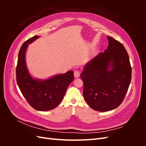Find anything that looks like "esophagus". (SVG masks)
<instances>
[{
	"mask_svg": "<svg viewBox=\"0 0 146 146\" xmlns=\"http://www.w3.org/2000/svg\"><path fill=\"white\" fill-rule=\"evenodd\" d=\"M80 71L79 70H76L74 71V77L76 78H77V77H79V76H80Z\"/></svg>",
	"mask_w": 146,
	"mask_h": 146,
	"instance_id": "esophagus-1",
	"label": "esophagus"
}]
</instances>
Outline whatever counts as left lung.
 I'll list each match as a JSON object with an SVG mask.
<instances>
[{"mask_svg": "<svg viewBox=\"0 0 146 146\" xmlns=\"http://www.w3.org/2000/svg\"><path fill=\"white\" fill-rule=\"evenodd\" d=\"M107 38V49L88 62L80 74L84 99L92 109L102 112L121 104L131 79L129 56L124 46L113 38Z\"/></svg>", "mask_w": 146, "mask_h": 146, "instance_id": "obj_1", "label": "left lung"}]
</instances>
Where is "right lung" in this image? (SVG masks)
Wrapping results in <instances>:
<instances>
[{"mask_svg": "<svg viewBox=\"0 0 146 146\" xmlns=\"http://www.w3.org/2000/svg\"><path fill=\"white\" fill-rule=\"evenodd\" d=\"M38 38L39 36H34L22 45L16 66V80L22 94L31 107L44 111L54 109L60 104L74 76V72L69 70L46 80L31 77L25 64V51L29 44Z\"/></svg>", "mask_w": 146, "mask_h": 146, "instance_id": "add662e5", "label": "right lung"}]
</instances>
